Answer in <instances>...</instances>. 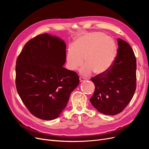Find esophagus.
Returning a JSON list of instances; mask_svg holds the SVG:
<instances>
[{"label":"esophagus","instance_id":"1","mask_svg":"<svg viewBox=\"0 0 149 149\" xmlns=\"http://www.w3.org/2000/svg\"><path fill=\"white\" fill-rule=\"evenodd\" d=\"M85 80H86V78L81 77H81H79V81H80V82H83L84 81H85Z\"/></svg>","mask_w":149,"mask_h":149}]
</instances>
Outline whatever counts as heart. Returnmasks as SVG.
Returning <instances> with one entry per match:
<instances>
[{"label": "heart", "instance_id": "obj_1", "mask_svg": "<svg viewBox=\"0 0 149 149\" xmlns=\"http://www.w3.org/2000/svg\"><path fill=\"white\" fill-rule=\"evenodd\" d=\"M116 43L110 37L101 32L85 33L79 37L68 49L66 61L70 70H75L84 63L81 74L88 76L95 72L103 74L108 71L115 60Z\"/></svg>", "mask_w": 149, "mask_h": 149}]
</instances>
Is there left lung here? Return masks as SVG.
<instances>
[{
	"instance_id": "8db88e82",
	"label": "left lung",
	"mask_w": 149,
	"mask_h": 149,
	"mask_svg": "<svg viewBox=\"0 0 149 149\" xmlns=\"http://www.w3.org/2000/svg\"><path fill=\"white\" fill-rule=\"evenodd\" d=\"M117 56L111 68L91 78L95 90L90 99L93 107L106 115H116L124 110L136 89V58L129 43L118 39Z\"/></svg>"
}]
</instances>
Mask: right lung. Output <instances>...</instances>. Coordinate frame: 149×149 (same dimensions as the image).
Listing matches in <instances>:
<instances>
[{"instance_id": "obj_1", "label": "right lung", "mask_w": 149, "mask_h": 149, "mask_svg": "<svg viewBox=\"0 0 149 149\" xmlns=\"http://www.w3.org/2000/svg\"><path fill=\"white\" fill-rule=\"evenodd\" d=\"M65 61V42L48 33L29 40L17 58V92L29 111L39 119L58 118L79 84L77 73L63 66Z\"/></svg>"}]
</instances>
